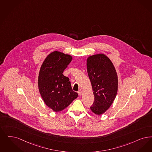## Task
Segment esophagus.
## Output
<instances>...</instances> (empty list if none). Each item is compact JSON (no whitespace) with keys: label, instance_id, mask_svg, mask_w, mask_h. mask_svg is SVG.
I'll return each instance as SVG.
<instances>
[{"label":"esophagus","instance_id":"1","mask_svg":"<svg viewBox=\"0 0 152 152\" xmlns=\"http://www.w3.org/2000/svg\"><path fill=\"white\" fill-rule=\"evenodd\" d=\"M78 95H79V96H80L82 95V90H79V91H78Z\"/></svg>","mask_w":152,"mask_h":152}]
</instances>
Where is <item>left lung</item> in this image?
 I'll use <instances>...</instances> for the list:
<instances>
[{"instance_id":"obj_1","label":"left lung","mask_w":152,"mask_h":152,"mask_svg":"<svg viewBox=\"0 0 152 152\" xmlns=\"http://www.w3.org/2000/svg\"><path fill=\"white\" fill-rule=\"evenodd\" d=\"M87 69L94 95L90 109L96 115H102L111 106L116 96L117 73L111 60L103 54L89 57Z\"/></svg>"}]
</instances>
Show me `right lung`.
Segmentation results:
<instances>
[{
    "instance_id": "1",
    "label": "right lung",
    "mask_w": 152,
    "mask_h": 152,
    "mask_svg": "<svg viewBox=\"0 0 152 152\" xmlns=\"http://www.w3.org/2000/svg\"><path fill=\"white\" fill-rule=\"evenodd\" d=\"M72 57L57 51L49 54L40 68L38 85L46 106L55 112L66 108L78 95L73 91L69 78L62 74Z\"/></svg>"
}]
</instances>
